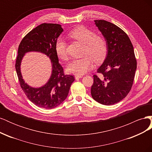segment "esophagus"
Returning a JSON list of instances; mask_svg holds the SVG:
<instances>
[{"instance_id":"1","label":"esophagus","mask_w":152,"mask_h":152,"mask_svg":"<svg viewBox=\"0 0 152 152\" xmlns=\"http://www.w3.org/2000/svg\"><path fill=\"white\" fill-rule=\"evenodd\" d=\"M82 77V75H75V79H80V78Z\"/></svg>"}]
</instances>
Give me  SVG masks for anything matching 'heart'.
<instances>
[{
	"mask_svg": "<svg viewBox=\"0 0 152 152\" xmlns=\"http://www.w3.org/2000/svg\"><path fill=\"white\" fill-rule=\"evenodd\" d=\"M69 37L84 44L83 57L75 59L68 64V71L75 75H82L88 72L96 63L102 62L108 52V44L103 37L96 35L92 30L83 26H78L68 34ZM57 56L61 60L68 59L65 41L59 39L55 45Z\"/></svg>",
	"mask_w": 152,
	"mask_h": 152,
	"instance_id": "1",
	"label": "heart"
}]
</instances>
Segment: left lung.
<instances>
[{"label":"left lung","mask_w":152,"mask_h":152,"mask_svg":"<svg viewBox=\"0 0 152 152\" xmlns=\"http://www.w3.org/2000/svg\"><path fill=\"white\" fill-rule=\"evenodd\" d=\"M108 44L105 60L94 75L91 93L93 98L104 105L121 102L129 93L134 81L137 62L128 35L117 25L105 20H94Z\"/></svg>","instance_id":"obj_1"}]
</instances>
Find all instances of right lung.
I'll return each instance as SVG.
<instances>
[{"label":"right lung","mask_w":152,"mask_h":152,"mask_svg":"<svg viewBox=\"0 0 152 152\" xmlns=\"http://www.w3.org/2000/svg\"><path fill=\"white\" fill-rule=\"evenodd\" d=\"M63 31L61 25L42 23L31 30L22 39L18 47L15 68L22 90L27 98L36 106L45 109L58 107L66 98L74 77L65 75L59 63L55 50L58 38ZM38 51L46 54L52 63V74L49 81L39 88H33L22 79L20 71L21 59L27 52Z\"/></svg>","instance_id":"obj_1"}]
</instances>
